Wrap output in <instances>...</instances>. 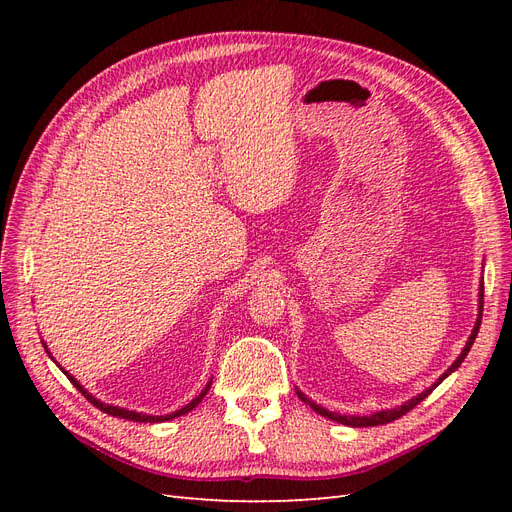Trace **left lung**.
Listing matches in <instances>:
<instances>
[{
	"label": "left lung",
	"mask_w": 512,
	"mask_h": 512,
	"mask_svg": "<svg viewBox=\"0 0 512 512\" xmlns=\"http://www.w3.org/2000/svg\"><path fill=\"white\" fill-rule=\"evenodd\" d=\"M483 277H480V284H478V314H476V324H474V329H472V333H470V337H468V342H466V346H463V350H461V354L457 356V359L453 361V365L448 367L444 374L433 382L429 389H425L423 393H418L416 397H412V399H408V401H404V404L401 406H395V408H386V410H378V412H374V414H367V416H359V414H339V412H331V410H327V408H322L320 404H316V401H312L309 399L305 393H301L299 389H297V395H299V399L301 401H305V404H309L312 406V410L314 412H318L320 416H324V418H331V421H335V423H342V425H348V427H376V425H384V423H391V421H395V418H399V416H404L406 412H410L416 404H421V401L436 389V386L444 380V378H448L453 374V371H457V367L463 363V359H466L468 356V352H470V348H472V344H474V339H476V335H478V329H480V320H483Z\"/></svg>",
	"instance_id": "8db88e82"
}]
</instances>
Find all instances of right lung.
<instances>
[{
	"label": "right lung",
	"instance_id": "right-lung-1",
	"mask_svg": "<svg viewBox=\"0 0 512 512\" xmlns=\"http://www.w3.org/2000/svg\"><path fill=\"white\" fill-rule=\"evenodd\" d=\"M42 346H44V350H46V354H49L51 356V352H49V348H46V344L42 342ZM51 359H53V356H51ZM61 369V367H59ZM61 371H64V374L68 376V380L76 386V389H79L89 401H91V404H94L96 408H100L102 412H106V414H111V416H119V418H128V421H134V423H164V421H173V418H177V416H183V414H188L190 410H194L198 404H200V401H203V397L209 393V389H211V382H213V378L207 382V386H205V389L203 391H200L192 401H190V404H185L183 408H179V410H175V412H170V414H164V416H156V414H143V412H136V410H126V408H119V406H111V404H104V401H100L98 397H94V395H91L87 389H85V386L79 382V380H76L74 376H70L68 374V371L66 369H61Z\"/></svg>",
	"mask_w": 512,
	"mask_h": 512
}]
</instances>
